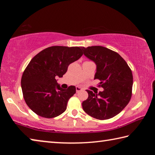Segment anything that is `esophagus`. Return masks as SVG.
<instances>
[{"instance_id": "1", "label": "esophagus", "mask_w": 155, "mask_h": 155, "mask_svg": "<svg viewBox=\"0 0 155 155\" xmlns=\"http://www.w3.org/2000/svg\"><path fill=\"white\" fill-rule=\"evenodd\" d=\"M82 90H83V89L81 88V87H78V86H77V87H76V91H77V93H78V92H79V91H81Z\"/></svg>"}]
</instances>
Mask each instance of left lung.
Segmentation results:
<instances>
[{"instance_id":"obj_1","label":"left lung","mask_w":155,"mask_h":155,"mask_svg":"<svg viewBox=\"0 0 155 155\" xmlns=\"http://www.w3.org/2000/svg\"><path fill=\"white\" fill-rule=\"evenodd\" d=\"M84 55L96 65L94 79L101 81L103 91L87 90L82 103L86 114L98 120H107L120 114L132 96L133 74L125 60L116 52L101 46L82 47Z\"/></svg>"}]
</instances>
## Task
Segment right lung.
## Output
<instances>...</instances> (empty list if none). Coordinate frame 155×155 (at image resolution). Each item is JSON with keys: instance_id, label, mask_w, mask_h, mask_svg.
Wrapping results in <instances>:
<instances>
[{"instance_id": "1", "label": "right lung", "mask_w": 155, "mask_h": 155, "mask_svg": "<svg viewBox=\"0 0 155 155\" xmlns=\"http://www.w3.org/2000/svg\"><path fill=\"white\" fill-rule=\"evenodd\" d=\"M82 55L80 47L54 46L43 50L31 60L23 72L21 87L26 103L34 113L52 118L65 111L76 87L71 85L62 89L56 78L63 77L68 65Z\"/></svg>"}]
</instances>
